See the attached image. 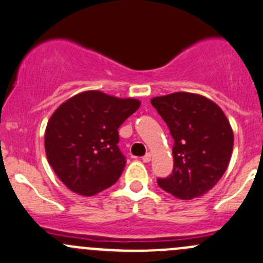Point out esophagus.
<instances>
[{"label":"esophagus","instance_id":"1","mask_svg":"<svg viewBox=\"0 0 263 263\" xmlns=\"http://www.w3.org/2000/svg\"><path fill=\"white\" fill-rule=\"evenodd\" d=\"M150 160H152V154H150V153H146V154H145L144 157H142V162H144V163H149Z\"/></svg>","mask_w":263,"mask_h":263}]
</instances>
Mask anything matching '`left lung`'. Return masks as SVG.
I'll use <instances>...</instances> for the list:
<instances>
[{
    "mask_svg": "<svg viewBox=\"0 0 263 263\" xmlns=\"http://www.w3.org/2000/svg\"><path fill=\"white\" fill-rule=\"evenodd\" d=\"M175 145L173 171L158 185L180 199L204 195L220 181L230 162L234 134L222 109L205 96L173 92L153 98Z\"/></svg>",
    "mask_w": 263,
    "mask_h": 263,
    "instance_id": "8db88e82",
    "label": "left lung"
}]
</instances>
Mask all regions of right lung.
I'll list each match as a JSON object with an SVG mask.
<instances>
[{"mask_svg": "<svg viewBox=\"0 0 263 263\" xmlns=\"http://www.w3.org/2000/svg\"><path fill=\"white\" fill-rule=\"evenodd\" d=\"M140 104L91 90L53 111L45 131L46 157L69 190L92 196L117 182L126 165L117 145L118 128Z\"/></svg>", "mask_w": 263, "mask_h": 263, "instance_id": "right-lung-1", "label": "right lung"}]
</instances>
